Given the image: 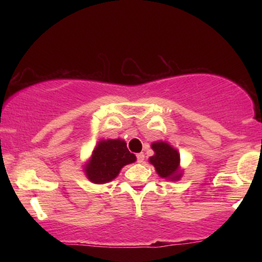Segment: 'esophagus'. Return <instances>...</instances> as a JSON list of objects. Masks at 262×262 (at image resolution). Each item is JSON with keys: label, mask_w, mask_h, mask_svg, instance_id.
I'll return each instance as SVG.
<instances>
[{"label": "esophagus", "mask_w": 262, "mask_h": 262, "mask_svg": "<svg viewBox=\"0 0 262 262\" xmlns=\"http://www.w3.org/2000/svg\"><path fill=\"white\" fill-rule=\"evenodd\" d=\"M136 158H137V162H139V163H143L144 162V154L143 152L137 154Z\"/></svg>", "instance_id": "1"}]
</instances>
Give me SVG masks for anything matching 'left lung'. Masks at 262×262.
Instances as JSON below:
<instances>
[{
    "label": "left lung",
    "mask_w": 262,
    "mask_h": 262,
    "mask_svg": "<svg viewBox=\"0 0 262 262\" xmlns=\"http://www.w3.org/2000/svg\"><path fill=\"white\" fill-rule=\"evenodd\" d=\"M151 148L154 149L155 155L149 158V161L156 168L159 177L178 180L181 176L178 173L180 162L178 151L165 142L152 143Z\"/></svg>",
    "instance_id": "left-lung-1"
}]
</instances>
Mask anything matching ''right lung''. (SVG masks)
Here are the masks:
<instances>
[{"label": "right lung", "mask_w": 262, "mask_h": 262, "mask_svg": "<svg viewBox=\"0 0 262 262\" xmlns=\"http://www.w3.org/2000/svg\"><path fill=\"white\" fill-rule=\"evenodd\" d=\"M135 161V155L128 150L125 141H100L85 166V173L92 183L105 184L113 180L121 167Z\"/></svg>", "instance_id": "1"}]
</instances>
